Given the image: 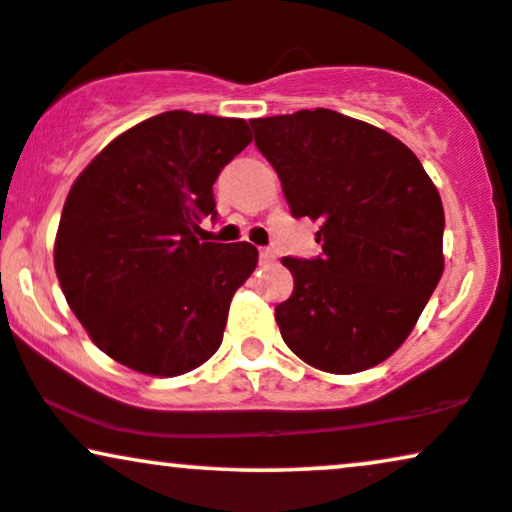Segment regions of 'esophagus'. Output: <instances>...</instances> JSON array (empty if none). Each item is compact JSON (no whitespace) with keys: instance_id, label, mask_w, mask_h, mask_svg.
Here are the masks:
<instances>
[{"instance_id":"esophagus-1","label":"esophagus","mask_w":512,"mask_h":512,"mask_svg":"<svg viewBox=\"0 0 512 512\" xmlns=\"http://www.w3.org/2000/svg\"><path fill=\"white\" fill-rule=\"evenodd\" d=\"M274 260H276L274 250H269V248H262V250H260V262H262V264H269V262H274Z\"/></svg>"}]
</instances>
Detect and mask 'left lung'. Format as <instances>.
<instances>
[{
  "label": "left lung",
  "instance_id": "8db88e82",
  "mask_svg": "<svg viewBox=\"0 0 512 512\" xmlns=\"http://www.w3.org/2000/svg\"><path fill=\"white\" fill-rule=\"evenodd\" d=\"M293 217L319 219L312 260L283 257L286 345L326 373L366 371L409 338L444 271L442 198L392 134L316 108L250 120Z\"/></svg>",
  "mask_w": 512,
  "mask_h": 512
}]
</instances>
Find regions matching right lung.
Wrapping results in <instances>:
<instances>
[{"mask_svg": "<svg viewBox=\"0 0 512 512\" xmlns=\"http://www.w3.org/2000/svg\"><path fill=\"white\" fill-rule=\"evenodd\" d=\"M252 141L238 118L167 111L113 139L75 179L54 245L63 295L94 345L146 375L189 373L217 352L250 243H210L215 184Z\"/></svg>", "mask_w": 512, "mask_h": 512, "instance_id": "right-lung-1", "label": "right lung"}]
</instances>
